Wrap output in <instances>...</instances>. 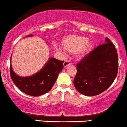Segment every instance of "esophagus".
Wrapping results in <instances>:
<instances>
[{
    "mask_svg": "<svg viewBox=\"0 0 127 127\" xmlns=\"http://www.w3.org/2000/svg\"><path fill=\"white\" fill-rule=\"evenodd\" d=\"M71 65V63H70V61L69 60H65V61L64 62V67H67L68 65Z\"/></svg>",
    "mask_w": 127,
    "mask_h": 127,
    "instance_id": "34e87169",
    "label": "esophagus"
}]
</instances>
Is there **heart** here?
Masks as SVG:
<instances>
[{
	"label": "heart",
	"mask_w": 127,
	"mask_h": 127,
	"mask_svg": "<svg viewBox=\"0 0 127 127\" xmlns=\"http://www.w3.org/2000/svg\"><path fill=\"white\" fill-rule=\"evenodd\" d=\"M62 46L66 51L72 53H77L80 58H83L94 50V42L83 36H70L62 41Z\"/></svg>",
	"instance_id": "heart-1"
}]
</instances>
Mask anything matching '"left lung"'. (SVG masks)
<instances>
[{
    "label": "left lung",
    "mask_w": 127,
    "mask_h": 127,
    "mask_svg": "<svg viewBox=\"0 0 127 127\" xmlns=\"http://www.w3.org/2000/svg\"><path fill=\"white\" fill-rule=\"evenodd\" d=\"M76 65L77 73L74 79L76 89L86 96L99 95L112 85L117 76V50L105 37V43L95 48Z\"/></svg>",
    "instance_id": "left-lung-1"
}]
</instances>
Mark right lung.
Wrapping results in <instances>:
<instances>
[{
	"instance_id": "right-lung-1",
	"label": "right lung",
	"mask_w": 127,
	"mask_h": 127,
	"mask_svg": "<svg viewBox=\"0 0 127 127\" xmlns=\"http://www.w3.org/2000/svg\"><path fill=\"white\" fill-rule=\"evenodd\" d=\"M30 34L27 37H32ZM11 62V57L10 59ZM64 61L50 58L41 70L27 77L19 76L13 71L10 64V75L13 83L20 90L30 96H41L52 88L58 74L64 68Z\"/></svg>"
}]
</instances>
